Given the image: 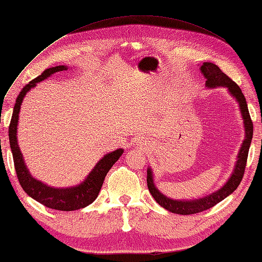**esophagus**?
Masks as SVG:
<instances>
[{
    "instance_id": "obj_1",
    "label": "esophagus",
    "mask_w": 262,
    "mask_h": 262,
    "mask_svg": "<svg viewBox=\"0 0 262 262\" xmlns=\"http://www.w3.org/2000/svg\"><path fill=\"white\" fill-rule=\"evenodd\" d=\"M135 143L140 144V146H144V143H143V140H142V139H136V140H135Z\"/></svg>"
}]
</instances>
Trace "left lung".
I'll list each match as a JSON object with an SVG mask.
<instances>
[{"label": "left lung", "instance_id": "1", "mask_svg": "<svg viewBox=\"0 0 262 262\" xmlns=\"http://www.w3.org/2000/svg\"><path fill=\"white\" fill-rule=\"evenodd\" d=\"M201 72L206 79L205 86L207 89H215V87H225L228 90L232 97L235 99V101L239 103V110L242 113L244 120V128H245V139L242 143V147L239 149L238 156H236V162L232 171L230 178L224 184L221 189H218L214 192L207 194L205 197L198 199H184V201H178V199H171L165 196L161 191L156 188L155 182H154V175L151 168L147 169V185L154 199L159 203V204L164 207L165 210L176 214H193L202 212V211L209 210L213 207L223 199H225L227 196L233 192L238 188L240 182H242L245 172V167H246L248 150H250L251 141L253 138V122L248 112L247 102L245 99L244 94L240 90V87L228 78L217 65L213 63H203L201 65Z\"/></svg>", "mask_w": 262, "mask_h": 262}]
</instances>
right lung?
<instances>
[{
	"instance_id": "1",
	"label": "right lung",
	"mask_w": 262,
	"mask_h": 262,
	"mask_svg": "<svg viewBox=\"0 0 262 262\" xmlns=\"http://www.w3.org/2000/svg\"><path fill=\"white\" fill-rule=\"evenodd\" d=\"M68 70L69 66L65 65L47 69L40 76L35 78L34 80H31L28 85L24 86L23 90L18 94L17 99H16V103L14 107V112H12L9 126L10 148L12 157H14L16 175H17L20 186L26 191L27 194H29L31 198H34L35 201L40 203V204L50 207V209L59 211H74L92 204L95 199H97L99 192H100V189L103 181H105L107 172L110 171V169L113 167V164L123 154V149L121 148L116 149V150L110 154H106L95 164L92 171L87 175V177L81 183L74 186H69V188H53V186H50L43 183L41 181L37 180L29 171L17 142V124L19 119L18 115L20 111V105H22V101L27 93L31 89L36 87L38 82L51 77L56 72L68 71Z\"/></svg>"
}]
</instances>
